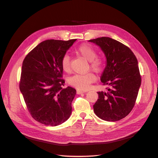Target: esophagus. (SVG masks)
Here are the masks:
<instances>
[{
  "mask_svg": "<svg viewBox=\"0 0 158 158\" xmlns=\"http://www.w3.org/2000/svg\"><path fill=\"white\" fill-rule=\"evenodd\" d=\"M85 92H84V91H82L80 89H77L76 90V93H77V94H84L85 93Z\"/></svg>",
  "mask_w": 158,
  "mask_h": 158,
  "instance_id": "esophagus-1",
  "label": "esophagus"
}]
</instances>
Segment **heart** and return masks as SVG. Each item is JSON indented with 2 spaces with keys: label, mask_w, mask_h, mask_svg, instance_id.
I'll return each instance as SVG.
<instances>
[{
  "label": "heart",
  "mask_w": 158,
  "mask_h": 158,
  "mask_svg": "<svg viewBox=\"0 0 158 158\" xmlns=\"http://www.w3.org/2000/svg\"><path fill=\"white\" fill-rule=\"evenodd\" d=\"M76 52L84 59L89 62V66L95 72H100L103 67V62L97 57V52L94 47L88 44H83L78 47ZM61 66L66 73L70 72V56L64 55L61 60ZM95 80V76L92 73L75 74L69 79V84L80 90H87L90 84Z\"/></svg>",
  "instance_id": "heart-1"
}]
</instances>
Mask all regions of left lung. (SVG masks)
Listing matches in <instances>:
<instances>
[{"instance_id":"8db88e82","label":"left lung","mask_w":158,"mask_h":158,"mask_svg":"<svg viewBox=\"0 0 158 158\" xmlns=\"http://www.w3.org/2000/svg\"><path fill=\"white\" fill-rule=\"evenodd\" d=\"M89 42L99 46L106 57L101 82L109 88L98 92L94 111L102 120L117 121L127 116L135 106L141 76L136 57L128 47L107 37Z\"/></svg>"}]
</instances>
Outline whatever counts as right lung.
<instances>
[{
    "label": "right lung",
    "mask_w": 158,
    "mask_h": 158,
    "mask_svg": "<svg viewBox=\"0 0 158 158\" xmlns=\"http://www.w3.org/2000/svg\"><path fill=\"white\" fill-rule=\"evenodd\" d=\"M77 40H49L38 44L23 61L20 89L35 121L47 126L65 122L72 113L75 89L62 88L61 60Z\"/></svg>",
    "instance_id": "1"
}]
</instances>
